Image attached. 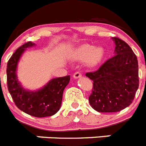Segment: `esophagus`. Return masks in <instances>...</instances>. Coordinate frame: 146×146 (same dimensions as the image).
<instances>
[{
  "mask_svg": "<svg viewBox=\"0 0 146 146\" xmlns=\"http://www.w3.org/2000/svg\"><path fill=\"white\" fill-rule=\"evenodd\" d=\"M82 77V74H81L80 72H75L73 75V77H74V79H78V78H80Z\"/></svg>",
  "mask_w": 146,
  "mask_h": 146,
  "instance_id": "esophagus-1",
  "label": "esophagus"
}]
</instances>
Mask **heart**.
Listing matches in <instances>:
<instances>
[{"mask_svg": "<svg viewBox=\"0 0 146 146\" xmlns=\"http://www.w3.org/2000/svg\"><path fill=\"white\" fill-rule=\"evenodd\" d=\"M104 50L102 47H95L94 45L84 44L77 47L73 52V58L77 60H86L89 66H96L104 57Z\"/></svg>", "mask_w": 146, "mask_h": 146, "instance_id": "b5f03b06", "label": "heart"}]
</instances>
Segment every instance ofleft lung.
Wrapping results in <instances>:
<instances>
[{
    "mask_svg": "<svg viewBox=\"0 0 146 146\" xmlns=\"http://www.w3.org/2000/svg\"><path fill=\"white\" fill-rule=\"evenodd\" d=\"M115 56L96 72L86 73L93 80L89 103L99 113H114L129 106L139 87L138 62L131 47L114 37Z\"/></svg>",
    "mask_w": 146,
    "mask_h": 146,
    "instance_id": "1",
    "label": "left lung"
}]
</instances>
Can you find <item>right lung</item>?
I'll use <instances>...</instances> for the list:
<instances>
[{"instance_id": "1", "label": "right lung", "mask_w": 146, "mask_h": 146, "mask_svg": "<svg viewBox=\"0 0 146 146\" xmlns=\"http://www.w3.org/2000/svg\"><path fill=\"white\" fill-rule=\"evenodd\" d=\"M35 45L31 42H27L11 55L6 68L7 86L16 106L20 110L32 116L43 118L53 115L60 110L63 93L69 84L70 76L53 78L36 91L23 88L17 74L18 63L27 48Z\"/></svg>"}]
</instances>
